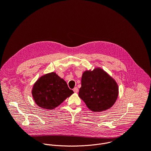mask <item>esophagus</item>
Returning a JSON list of instances; mask_svg holds the SVG:
<instances>
[{"instance_id": "34e87169", "label": "esophagus", "mask_w": 151, "mask_h": 151, "mask_svg": "<svg viewBox=\"0 0 151 151\" xmlns=\"http://www.w3.org/2000/svg\"><path fill=\"white\" fill-rule=\"evenodd\" d=\"M73 91L75 93H77L78 92V88L77 87H75L73 89Z\"/></svg>"}]
</instances>
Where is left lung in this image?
Instances as JSON below:
<instances>
[{"instance_id":"8db88e82","label":"left lung","mask_w":151,"mask_h":151,"mask_svg":"<svg viewBox=\"0 0 151 151\" xmlns=\"http://www.w3.org/2000/svg\"><path fill=\"white\" fill-rule=\"evenodd\" d=\"M118 93V83L102 69L96 68L82 73L79 97L91 111L99 112L110 109Z\"/></svg>"}]
</instances>
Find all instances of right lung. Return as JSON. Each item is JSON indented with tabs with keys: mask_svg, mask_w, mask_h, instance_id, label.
<instances>
[{
	"mask_svg": "<svg viewBox=\"0 0 151 151\" xmlns=\"http://www.w3.org/2000/svg\"><path fill=\"white\" fill-rule=\"evenodd\" d=\"M73 93L66 82L56 73L40 76L34 83L32 94L36 104L43 109L52 110Z\"/></svg>",
	"mask_w": 151,
	"mask_h": 151,
	"instance_id": "add662e5",
	"label": "right lung"
}]
</instances>
